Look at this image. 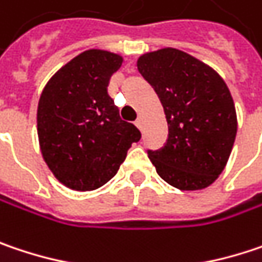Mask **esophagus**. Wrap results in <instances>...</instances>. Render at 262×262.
<instances>
[{"label":"esophagus","instance_id":"esophagus-1","mask_svg":"<svg viewBox=\"0 0 262 262\" xmlns=\"http://www.w3.org/2000/svg\"><path fill=\"white\" fill-rule=\"evenodd\" d=\"M136 125H137V126H139L140 129H143V118H141V116H139V118H137V121H136Z\"/></svg>","mask_w":262,"mask_h":262}]
</instances>
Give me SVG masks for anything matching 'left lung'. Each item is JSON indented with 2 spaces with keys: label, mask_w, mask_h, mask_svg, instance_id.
I'll return each mask as SVG.
<instances>
[{
  "label": "left lung",
  "mask_w": 262,
  "mask_h": 262,
  "mask_svg": "<svg viewBox=\"0 0 262 262\" xmlns=\"http://www.w3.org/2000/svg\"><path fill=\"white\" fill-rule=\"evenodd\" d=\"M137 68L168 123L158 150H147L161 179L182 191L207 188L227 165L237 133L228 86L213 68L171 47L144 53Z\"/></svg>",
  "instance_id": "obj_1"
}]
</instances>
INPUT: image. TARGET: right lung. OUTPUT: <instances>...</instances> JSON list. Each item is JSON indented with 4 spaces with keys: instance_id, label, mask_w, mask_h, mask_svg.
<instances>
[{
    "instance_id": "1",
    "label": "right lung",
    "mask_w": 262,
    "mask_h": 262,
    "mask_svg": "<svg viewBox=\"0 0 262 262\" xmlns=\"http://www.w3.org/2000/svg\"><path fill=\"white\" fill-rule=\"evenodd\" d=\"M122 56L91 49L62 67L45 86L37 110L40 149L61 183L92 191L113 178L140 131L122 121L110 98V77Z\"/></svg>"
}]
</instances>
